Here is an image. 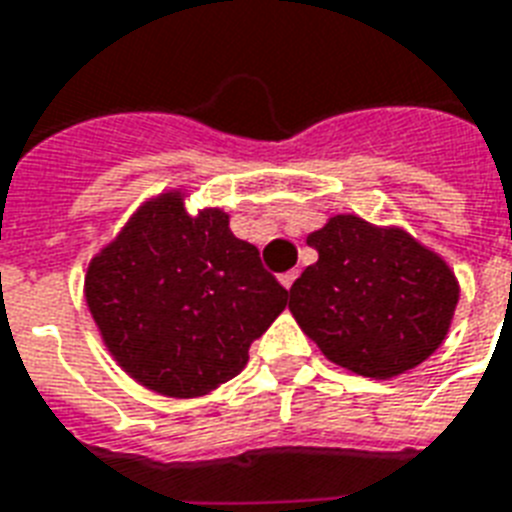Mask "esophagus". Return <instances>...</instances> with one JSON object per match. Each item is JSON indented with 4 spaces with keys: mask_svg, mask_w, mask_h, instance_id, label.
Returning a JSON list of instances; mask_svg holds the SVG:
<instances>
[{
    "mask_svg": "<svg viewBox=\"0 0 512 512\" xmlns=\"http://www.w3.org/2000/svg\"><path fill=\"white\" fill-rule=\"evenodd\" d=\"M300 276V271H287V273H281V284L287 289H292V284H295V279Z\"/></svg>",
    "mask_w": 512,
    "mask_h": 512,
    "instance_id": "34e87169",
    "label": "esophagus"
}]
</instances>
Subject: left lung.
<instances>
[{
    "label": "left lung",
    "instance_id": "8db88e82",
    "mask_svg": "<svg viewBox=\"0 0 512 512\" xmlns=\"http://www.w3.org/2000/svg\"><path fill=\"white\" fill-rule=\"evenodd\" d=\"M319 260L289 289V311L321 353L364 377H396L444 342L460 287L401 228L332 217L308 236Z\"/></svg>",
    "mask_w": 512,
    "mask_h": 512
}]
</instances>
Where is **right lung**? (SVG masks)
<instances>
[{"label": "right lung", "instance_id": "right-lung-1", "mask_svg": "<svg viewBox=\"0 0 512 512\" xmlns=\"http://www.w3.org/2000/svg\"><path fill=\"white\" fill-rule=\"evenodd\" d=\"M84 295L124 372L162 396L193 398L244 369L289 292L223 209L188 215L180 193H162L92 260Z\"/></svg>", "mask_w": 512, "mask_h": 512}]
</instances>
